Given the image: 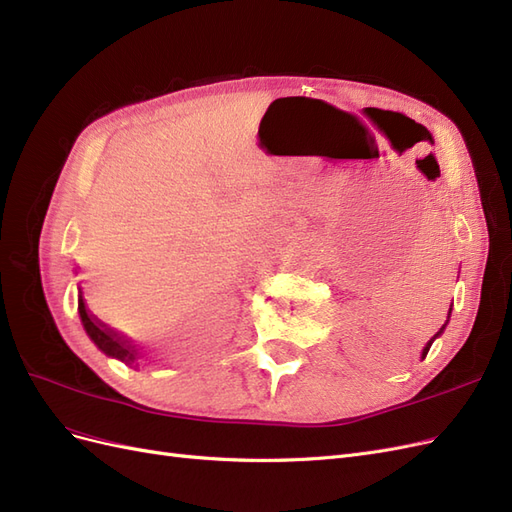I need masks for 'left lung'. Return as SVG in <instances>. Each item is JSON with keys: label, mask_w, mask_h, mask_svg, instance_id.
<instances>
[{"label": "left lung", "mask_w": 512, "mask_h": 512, "mask_svg": "<svg viewBox=\"0 0 512 512\" xmlns=\"http://www.w3.org/2000/svg\"><path fill=\"white\" fill-rule=\"evenodd\" d=\"M448 316H451V309H448ZM444 327H446V324H442V329L436 333V335H433V339H436L442 331H444ZM433 339H429V342H427V346L423 348V359H425V356H427V352H429V348H431V344H433Z\"/></svg>", "instance_id": "8db88e82"}]
</instances>
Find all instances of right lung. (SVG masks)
<instances>
[{
    "mask_svg": "<svg viewBox=\"0 0 512 512\" xmlns=\"http://www.w3.org/2000/svg\"><path fill=\"white\" fill-rule=\"evenodd\" d=\"M79 314H81V322H83L87 335L91 337V342H94L106 356H113V359H119L130 367L136 363L138 350L128 342V339H123V337H119V333L108 329L106 324H102L94 314H89L81 290H79Z\"/></svg>",
    "mask_w": 512,
    "mask_h": 512,
    "instance_id": "obj_1",
    "label": "right lung"
}]
</instances>
